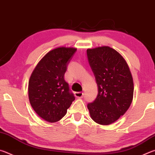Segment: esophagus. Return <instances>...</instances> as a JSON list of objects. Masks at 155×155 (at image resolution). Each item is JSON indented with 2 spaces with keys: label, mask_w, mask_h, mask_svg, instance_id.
<instances>
[{
  "label": "esophagus",
  "mask_w": 155,
  "mask_h": 155,
  "mask_svg": "<svg viewBox=\"0 0 155 155\" xmlns=\"http://www.w3.org/2000/svg\"><path fill=\"white\" fill-rule=\"evenodd\" d=\"M74 96L77 97V98H82L84 96V93L81 92V91H78V92H75Z\"/></svg>",
  "instance_id": "1"
}]
</instances>
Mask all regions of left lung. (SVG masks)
<instances>
[{
  "label": "left lung",
  "instance_id": "left-lung-1",
  "mask_svg": "<svg viewBox=\"0 0 155 155\" xmlns=\"http://www.w3.org/2000/svg\"><path fill=\"white\" fill-rule=\"evenodd\" d=\"M87 54L98 91L95 101L87 104L90 117L99 124H111L127 112L132 103V74L124 57L111 47L88 48Z\"/></svg>",
  "mask_w": 155,
  "mask_h": 155
}]
</instances>
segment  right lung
Returning a JSON list of instances; mask_svg holds the SVG:
<instances>
[{"label": "right lung", "instance_id": "1", "mask_svg": "<svg viewBox=\"0 0 155 155\" xmlns=\"http://www.w3.org/2000/svg\"><path fill=\"white\" fill-rule=\"evenodd\" d=\"M76 51V48L65 46L52 50L38 62L31 75L30 104L36 114L48 122L61 120L75 99L64 74Z\"/></svg>", "mask_w": 155, "mask_h": 155}]
</instances>
